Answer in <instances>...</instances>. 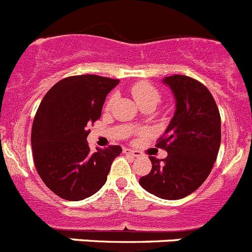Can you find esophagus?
Returning <instances> with one entry per match:
<instances>
[{
	"instance_id": "1",
	"label": "esophagus",
	"mask_w": 252,
	"mask_h": 252,
	"mask_svg": "<svg viewBox=\"0 0 252 252\" xmlns=\"http://www.w3.org/2000/svg\"><path fill=\"white\" fill-rule=\"evenodd\" d=\"M124 154H126V155H131V157H135V158H137L141 155V153H140V151L131 150V149H127V148L124 149Z\"/></svg>"
}]
</instances>
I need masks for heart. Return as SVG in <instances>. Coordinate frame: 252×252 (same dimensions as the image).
I'll use <instances>...</instances> for the list:
<instances>
[{"label":"heart","mask_w":252,"mask_h":252,"mask_svg":"<svg viewBox=\"0 0 252 252\" xmlns=\"http://www.w3.org/2000/svg\"><path fill=\"white\" fill-rule=\"evenodd\" d=\"M130 91L135 101L141 108L145 106H157L160 101L159 91L148 82H137L131 87ZM111 102H112V98L108 99L107 107L110 106Z\"/></svg>","instance_id":"obj_1"}]
</instances>
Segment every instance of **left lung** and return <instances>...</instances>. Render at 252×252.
<instances>
[{
  "mask_svg": "<svg viewBox=\"0 0 252 252\" xmlns=\"http://www.w3.org/2000/svg\"><path fill=\"white\" fill-rule=\"evenodd\" d=\"M162 82L175 98L174 116L157 144L168 157H149L153 168L140 186L162 199H180L197 190L212 170L221 145V116L201 82L179 74Z\"/></svg>",
  "mask_w": 252,
  "mask_h": 252,
  "instance_id": "left-lung-1",
  "label": "left lung"
}]
</instances>
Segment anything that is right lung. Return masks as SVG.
Returning <instances> with one entry per match:
<instances>
[{
    "instance_id": "right-lung-1",
    "label": "right lung",
    "mask_w": 252,
    "mask_h": 252,
    "mask_svg": "<svg viewBox=\"0 0 252 252\" xmlns=\"http://www.w3.org/2000/svg\"><path fill=\"white\" fill-rule=\"evenodd\" d=\"M119 79L84 74L64 78L44 95L31 130L35 168L51 192L82 201L104 186L119 145L97 148L87 142L88 126L101 117L106 95Z\"/></svg>"
}]
</instances>
